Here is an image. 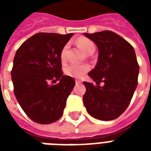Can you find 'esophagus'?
I'll return each mask as SVG.
<instances>
[{"label":"esophagus","instance_id":"34e87169","mask_svg":"<svg viewBox=\"0 0 151 151\" xmlns=\"http://www.w3.org/2000/svg\"><path fill=\"white\" fill-rule=\"evenodd\" d=\"M75 82L77 85H78V84H81V83H82V82H81V81H79V80H76Z\"/></svg>","mask_w":151,"mask_h":151}]
</instances>
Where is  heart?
<instances>
[{"instance_id": "heart-1", "label": "heart", "mask_w": 151, "mask_h": 151, "mask_svg": "<svg viewBox=\"0 0 151 151\" xmlns=\"http://www.w3.org/2000/svg\"><path fill=\"white\" fill-rule=\"evenodd\" d=\"M77 45L86 54L90 55L95 51V43L91 40L87 38H79L76 41ZM68 44L64 45L60 52V58L62 62H65L67 56L66 52L68 50ZM90 70V66L88 65H78V64H70L65 68V73L69 77H72L74 78H82L86 73Z\"/></svg>"}]
</instances>
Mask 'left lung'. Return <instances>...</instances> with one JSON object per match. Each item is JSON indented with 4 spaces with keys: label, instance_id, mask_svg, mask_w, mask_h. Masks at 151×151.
<instances>
[{
    "label": "left lung",
    "instance_id": "1",
    "mask_svg": "<svg viewBox=\"0 0 151 151\" xmlns=\"http://www.w3.org/2000/svg\"><path fill=\"white\" fill-rule=\"evenodd\" d=\"M84 35L94 41L99 49L97 65L88 73L96 85L83 82L86 89L84 105L98 120L116 119L129 105L137 86L139 65L135 51L128 41L111 31Z\"/></svg>",
    "mask_w": 151,
    "mask_h": 151
}]
</instances>
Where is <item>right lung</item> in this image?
Instances as JSON below:
<instances>
[{
	"mask_svg": "<svg viewBox=\"0 0 151 151\" xmlns=\"http://www.w3.org/2000/svg\"><path fill=\"white\" fill-rule=\"evenodd\" d=\"M73 34L37 33L15 53L11 78L18 104L31 120L51 124L59 120L75 81L63 75L60 52ZM58 82L50 85L49 82Z\"/></svg>",
	"mask_w": 151,
	"mask_h": 151,
	"instance_id": "add662e5",
	"label": "right lung"
}]
</instances>
